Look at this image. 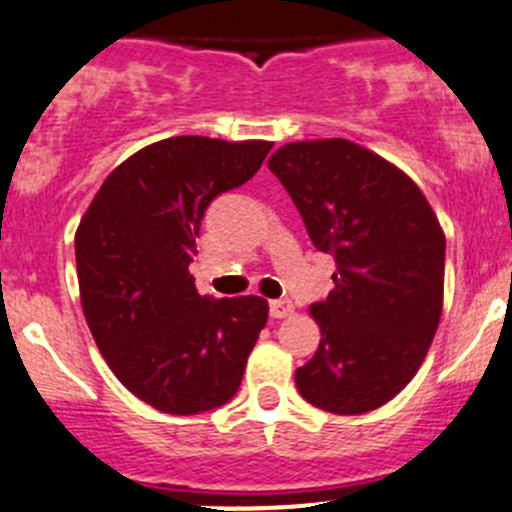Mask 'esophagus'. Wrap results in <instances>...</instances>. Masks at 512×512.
<instances>
[{
	"label": "esophagus",
	"mask_w": 512,
	"mask_h": 512,
	"mask_svg": "<svg viewBox=\"0 0 512 512\" xmlns=\"http://www.w3.org/2000/svg\"><path fill=\"white\" fill-rule=\"evenodd\" d=\"M292 312H295V307H292L290 300H272L270 302V315L277 317V320H282V317H290Z\"/></svg>",
	"instance_id": "34e87169"
}]
</instances>
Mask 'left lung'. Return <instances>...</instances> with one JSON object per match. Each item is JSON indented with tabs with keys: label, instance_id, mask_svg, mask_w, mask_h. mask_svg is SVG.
Returning a JSON list of instances; mask_svg holds the SVG:
<instances>
[{
	"label": "left lung",
	"instance_id": "left-lung-1",
	"mask_svg": "<svg viewBox=\"0 0 512 512\" xmlns=\"http://www.w3.org/2000/svg\"><path fill=\"white\" fill-rule=\"evenodd\" d=\"M267 167L337 265L330 295L310 307L322 340L297 367V390L327 413H370L413 380L438 330L443 227L403 170L350 140L290 142Z\"/></svg>",
	"mask_w": 512,
	"mask_h": 512
}]
</instances>
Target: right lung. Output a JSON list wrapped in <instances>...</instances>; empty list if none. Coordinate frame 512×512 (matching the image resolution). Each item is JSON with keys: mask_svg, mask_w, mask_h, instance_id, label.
<instances>
[{"mask_svg": "<svg viewBox=\"0 0 512 512\" xmlns=\"http://www.w3.org/2000/svg\"><path fill=\"white\" fill-rule=\"evenodd\" d=\"M272 142L170 137L109 172L74 237L82 310L124 388L170 415L237 393L267 300L207 297L190 262L210 202L260 170Z\"/></svg>", "mask_w": 512, "mask_h": 512, "instance_id": "obj_1", "label": "right lung"}]
</instances>
